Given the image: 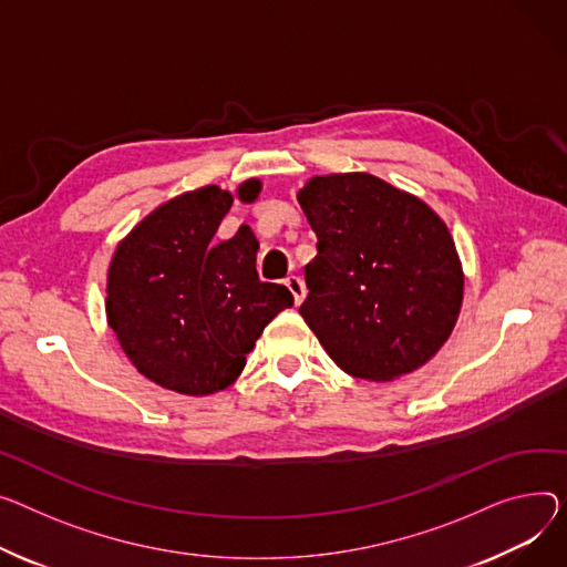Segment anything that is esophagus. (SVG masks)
Returning <instances> with one entry per match:
<instances>
[{"mask_svg":"<svg viewBox=\"0 0 567 567\" xmlns=\"http://www.w3.org/2000/svg\"><path fill=\"white\" fill-rule=\"evenodd\" d=\"M285 285L289 287V291L293 293V300H296V306H300L303 303V298H306V293H308V289H306V282L300 280L298 276H289L287 280H285Z\"/></svg>","mask_w":567,"mask_h":567,"instance_id":"esophagus-1","label":"esophagus"}]
</instances>
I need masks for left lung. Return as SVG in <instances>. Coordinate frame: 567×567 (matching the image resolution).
Wrapping results in <instances>:
<instances>
[{"mask_svg": "<svg viewBox=\"0 0 567 567\" xmlns=\"http://www.w3.org/2000/svg\"><path fill=\"white\" fill-rule=\"evenodd\" d=\"M298 203L317 235L298 312L334 364L392 381L429 362L463 303L461 259L442 218L369 173L315 177Z\"/></svg>", "mask_w": 567, "mask_h": 567, "instance_id": "8db88e82", "label": "left lung"}]
</instances>
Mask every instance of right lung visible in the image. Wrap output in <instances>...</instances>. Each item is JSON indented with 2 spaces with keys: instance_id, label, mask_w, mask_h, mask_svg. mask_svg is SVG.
Returning a JSON list of instances; mask_svg holds the SVG:
<instances>
[{
  "instance_id": "obj_1",
  "label": "right lung",
  "mask_w": 567,
  "mask_h": 567,
  "mask_svg": "<svg viewBox=\"0 0 567 567\" xmlns=\"http://www.w3.org/2000/svg\"><path fill=\"white\" fill-rule=\"evenodd\" d=\"M257 192L250 179L239 198ZM230 207L218 186L177 196L136 225L109 267L106 319L123 351L145 379L188 396L233 385L261 330L293 306L285 285L257 278L248 225L214 239Z\"/></svg>"
}]
</instances>
